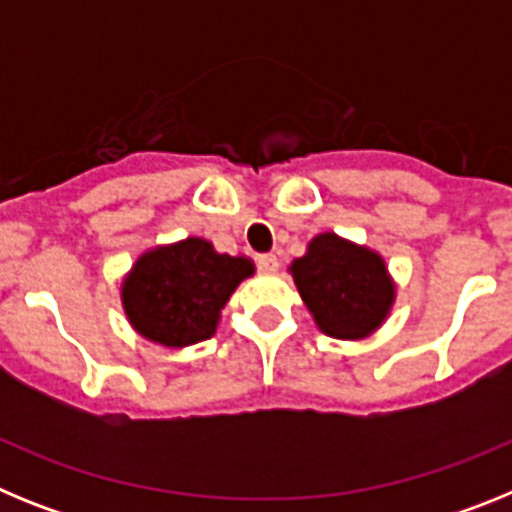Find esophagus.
Segmentation results:
<instances>
[{
	"mask_svg": "<svg viewBox=\"0 0 512 512\" xmlns=\"http://www.w3.org/2000/svg\"><path fill=\"white\" fill-rule=\"evenodd\" d=\"M259 269L264 271V274H274V271L279 269V259L274 253H264V256H259Z\"/></svg>",
	"mask_w": 512,
	"mask_h": 512,
	"instance_id": "34e87169",
	"label": "esophagus"
}]
</instances>
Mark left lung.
<instances>
[{
  "mask_svg": "<svg viewBox=\"0 0 512 512\" xmlns=\"http://www.w3.org/2000/svg\"><path fill=\"white\" fill-rule=\"evenodd\" d=\"M289 274L315 325L330 338H369L395 305V282L382 256L336 233L315 235Z\"/></svg>",
  "mask_w": 512,
  "mask_h": 512,
  "instance_id": "8db88e82",
  "label": "left lung"
}]
</instances>
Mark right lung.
<instances>
[{"mask_svg": "<svg viewBox=\"0 0 512 512\" xmlns=\"http://www.w3.org/2000/svg\"><path fill=\"white\" fill-rule=\"evenodd\" d=\"M253 271L246 256L217 253L210 241L192 235L140 253L122 279V310L146 341L192 346L215 336L220 310Z\"/></svg>", "mask_w": 512, "mask_h": 512, "instance_id": "add662e5", "label": "right lung"}]
</instances>
